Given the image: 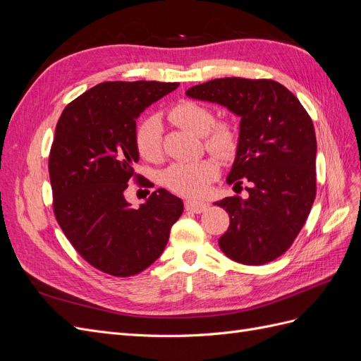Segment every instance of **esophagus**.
<instances>
[{
  "label": "esophagus",
  "instance_id": "1",
  "mask_svg": "<svg viewBox=\"0 0 361 361\" xmlns=\"http://www.w3.org/2000/svg\"><path fill=\"white\" fill-rule=\"evenodd\" d=\"M207 203L204 202H195V200H187L185 202V209L190 211V212H194V214H202L207 209Z\"/></svg>",
  "mask_w": 361,
  "mask_h": 361
}]
</instances>
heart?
<instances>
[{"label":"heart","instance_id":"b5f03b06","mask_svg":"<svg viewBox=\"0 0 361 361\" xmlns=\"http://www.w3.org/2000/svg\"><path fill=\"white\" fill-rule=\"evenodd\" d=\"M169 118L174 125L195 135H203L206 149L218 158L228 159L235 155L239 141L238 129L227 120L215 123V114L211 106L185 99L170 108ZM135 145L145 159L158 161L161 158V123L157 116H147L138 123L135 129ZM216 176V162L206 158L195 162L173 164L164 171L162 182L173 192L187 197H200Z\"/></svg>","mask_w":361,"mask_h":361}]
</instances>
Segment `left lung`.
Instances as JSON below:
<instances>
[{
  "label": "left lung",
  "instance_id": "1",
  "mask_svg": "<svg viewBox=\"0 0 361 361\" xmlns=\"http://www.w3.org/2000/svg\"><path fill=\"white\" fill-rule=\"evenodd\" d=\"M187 96L226 106L241 117L236 157L226 179L248 182V197L215 202L231 216L218 239L223 253L244 265H264L292 245L316 195V135L312 118L285 85L272 80L220 78Z\"/></svg>",
  "mask_w": 361,
  "mask_h": 361
}]
</instances>
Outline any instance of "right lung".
<instances>
[{
    "label": "right lung",
    "instance_id": "add662e5",
    "mask_svg": "<svg viewBox=\"0 0 361 361\" xmlns=\"http://www.w3.org/2000/svg\"><path fill=\"white\" fill-rule=\"evenodd\" d=\"M178 85L102 82L59 118L49 154L54 214L73 248L106 274L129 277L154 264L183 212L182 200L164 188L140 207L125 199L140 159L135 120Z\"/></svg>",
    "mask_w": 361,
    "mask_h": 361
}]
</instances>
